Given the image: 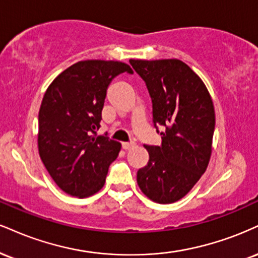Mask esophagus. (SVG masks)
Instances as JSON below:
<instances>
[{
	"instance_id": "34e87169",
	"label": "esophagus",
	"mask_w": 258,
	"mask_h": 258,
	"mask_svg": "<svg viewBox=\"0 0 258 258\" xmlns=\"http://www.w3.org/2000/svg\"><path fill=\"white\" fill-rule=\"evenodd\" d=\"M135 145L136 144L133 142H127V143H122V144H121V147H122L123 150H130V149H132Z\"/></svg>"
}]
</instances>
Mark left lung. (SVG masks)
I'll use <instances>...</instances> for the list:
<instances>
[{"instance_id":"obj_1","label":"left lung","mask_w":258,"mask_h":258,"mask_svg":"<svg viewBox=\"0 0 258 258\" xmlns=\"http://www.w3.org/2000/svg\"><path fill=\"white\" fill-rule=\"evenodd\" d=\"M130 63L147 85L154 127L166 128L161 145H144L149 161L137 172L138 186L154 202L173 203L194 187L209 163L215 130L212 97L200 77L176 58Z\"/></svg>"}]
</instances>
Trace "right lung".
I'll return each instance as SVG.
<instances>
[{"label":"right lung","mask_w":258,"mask_h":258,"mask_svg":"<svg viewBox=\"0 0 258 258\" xmlns=\"http://www.w3.org/2000/svg\"><path fill=\"white\" fill-rule=\"evenodd\" d=\"M119 61L86 60L68 67L45 91L38 114V150L56 185L71 196L89 197L103 187L120 143L97 136L107 89L121 73Z\"/></svg>","instance_id":"add662e5"}]
</instances>
